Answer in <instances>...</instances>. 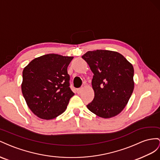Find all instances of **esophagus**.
I'll return each instance as SVG.
<instances>
[{"instance_id":"obj_1","label":"esophagus","mask_w":160,"mask_h":160,"mask_svg":"<svg viewBox=\"0 0 160 160\" xmlns=\"http://www.w3.org/2000/svg\"><path fill=\"white\" fill-rule=\"evenodd\" d=\"M82 87L79 88H77V90H76V91H77V93H78V94L80 93V92L82 91Z\"/></svg>"}]
</instances>
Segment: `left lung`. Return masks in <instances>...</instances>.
Wrapping results in <instances>:
<instances>
[{"label":"left lung","mask_w":160,"mask_h":160,"mask_svg":"<svg viewBox=\"0 0 160 160\" xmlns=\"http://www.w3.org/2000/svg\"><path fill=\"white\" fill-rule=\"evenodd\" d=\"M94 74V98L86 105L97 116L108 118L118 115L126 107L134 89V69L117 52L98 49L82 56Z\"/></svg>","instance_id":"obj_1"}]
</instances>
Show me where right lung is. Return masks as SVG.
<instances>
[{
    "instance_id": "1",
    "label": "right lung",
    "mask_w": 160,
    "mask_h": 160,
    "mask_svg": "<svg viewBox=\"0 0 160 160\" xmlns=\"http://www.w3.org/2000/svg\"><path fill=\"white\" fill-rule=\"evenodd\" d=\"M74 57L49 53L35 58L22 71V93L36 116L50 120L66 111L74 95L67 68Z\"/></svg>"
}]
</instances>
